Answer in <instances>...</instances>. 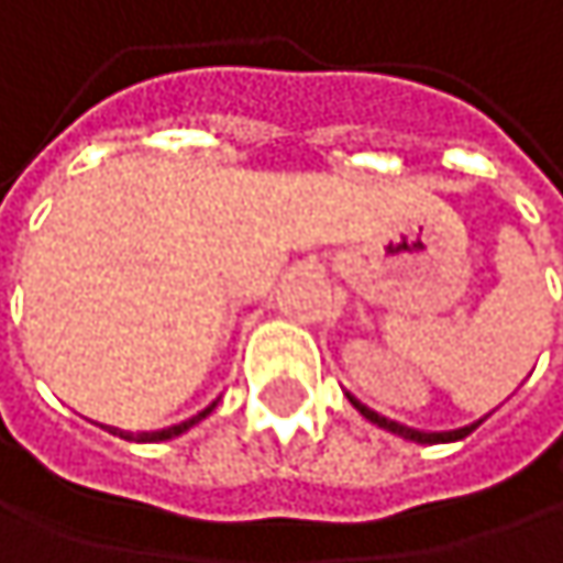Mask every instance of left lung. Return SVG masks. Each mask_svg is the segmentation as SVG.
I'll list each match as a JSON object with an SVG mask.
<instances>
[{"instance_id": "8db88e82", "label": "left lung", "mask_w": 563, "mask_h": 563, "mask_svg": "<svg viewBox=\"0 0 563 563\" xmlns=\"http://www.w3.org/2000/svg\"><path fill=\"white\" fill-rule=\"evenodd\" d=\"M372 421H378V418H372ZM382 428H391V424H385V421H382ZM471 428H474V424H471ZM471 428H457V431H448V441H457V438H464V434H467ZM411 441H421V434L415 431V434H411Z\"/></svg>"}]
</instances>
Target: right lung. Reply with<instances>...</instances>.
I'll return each instance as SVG.
<instances>
[{
	"instance_id": "right-lung-1",
	"label": "right lung",
	"mask_w": 563,
	"mask_h": 563,
	"mask_svg": "<svg viewBox=\"0 0 563 563\" xmlns=\"http://www.w3.org/2000/svg\"><path fill=\"white\" fill-rule=\"evenodd\" d=\"M216 408V405H212ZM212 408H205L201 415H195V418H188V421H181V424H175V428H165V431H155V434H145V438H152V441H168V438H178V434H185L191 424H198L208 411H212Z\"/></svg>"
}]
</instances>
